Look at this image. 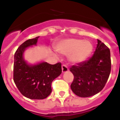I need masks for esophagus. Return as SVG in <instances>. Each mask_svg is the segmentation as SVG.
Listing matches in <instances>:
<instances>
[{
  "label": "esophagus",
  "mask_w": 120,
  "mask_h": 120,
  "mask_svg": "<svg viewBox=\"0 0 120 120\" xmlns=\"http://www.w3.org/2000/svg\"><path fill=\"white\" fill-rule=\"evenodd\" d=\"M68 71V68L67 67V66L66 65H65V64H63V65H62V73H66V72H67Z\"/></svg>",
  "instance_id": "obj_1"
}]
</instances>
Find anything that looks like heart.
<instances>
[{
    "instance_id": "heart-1",
    "label": "heart",
    "mask_w": 120,
    "mask_h": 120,
    "mask_svg": "<svg viewBox=\"0 0 120 120\" xmlns=\"http://www.w3.org/2000/svg\"><path fill=\"white\" fill-rule=\"evenodd\" d=\"M56 50L63 55H68L70 61L80 63L88 58L93 50L91 42L87 40L69 38L59 42L56 47Z\"/></svg>"
}]
</instances>
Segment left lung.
Masks as SVG:
<instances>
[{"instance_id": "obj_1", "label": "left lung", "mask_w": 120, "mask_h": 120, "mask_svg": "<svg viewBox=\"0 0 120 120\" xmlns=\"http://www.w3.org/2000/svg\"><path fill=\"white\" fill-rule=\"evenodd\" d=\"M111 70L110 50L97 40V47L93 56L70 68V71L74 75L71 89L79 97L94 96L105 86Z\"/></svg>"}]
</instances>
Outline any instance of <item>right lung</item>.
<instances>
[{
    "instance_id": "obj_1",
    "label": "right lung",
    "mask_w": 120,
    "mask_h": 120,
    "mask_svg": "<svg viewBox=\"0 0 120 120\" xmlns=\"http://www.w3.org/2000/svg\"><path fill=\"white\" fill-rule=\"evenodd\" d=\"M37 37L21 44L14 54V81L22 95L30 99H44L52 92L53 80L62 73L60 62L52 65L45 62L29 65L23 58L27 47L36 45Z\"/></svg>"
}]
</instances>
